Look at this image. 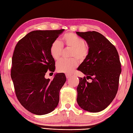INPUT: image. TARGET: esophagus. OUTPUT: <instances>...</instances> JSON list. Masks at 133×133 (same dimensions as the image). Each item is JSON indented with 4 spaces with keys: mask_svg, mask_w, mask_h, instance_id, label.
Returning a JSON list of instances; mask_svg holds the SVG:
<instances>
[{
    "mask_svg": "<svg viewBox=\"0 0 133 133\" xmlns=\"http://www.w3.org/2000/svg\"><path fill=\"white\" fill-rule=\"evenodd\" d=\"M71 76H72V75L66 74V78H69L70 77H71Z\"/></svg>",
    "mask_w": 133,
    "mask_h": 133,
    "instance_id": "1",
    "label": "esophagus"
}]
</instances>
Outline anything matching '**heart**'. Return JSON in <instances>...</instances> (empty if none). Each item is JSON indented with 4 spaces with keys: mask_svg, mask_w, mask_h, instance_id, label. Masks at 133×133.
I'll return each mask as SVG.
<instances>
[{
    "mask_svg": "<svg viewBox=\"0 0 133 133\" xmlns=\"http://www.w3.org/2000/svg\"><path fill=\"white\" fill-rule=\"evenodd\" d=\"M63 46L66 49H71L70 59H61L56 65L58 72L70 74L78 65L77 59L83 61L89 55V49L85 45L84 39L72 32H67L62 37V43L56 39L51 43L50 48V53L52 58L57 61L60 59L63 52Z\"/></svg>",
    "mask_w": 133,
    "mask_h": 133,
    "instance_id": "b5f03b06",
    "label": "heart"
}]
</instances>
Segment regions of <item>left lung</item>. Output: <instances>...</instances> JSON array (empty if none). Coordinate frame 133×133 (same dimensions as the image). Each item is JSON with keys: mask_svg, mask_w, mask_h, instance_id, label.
Instances as JSON below:
<instances>
[{"mask_svg": "<svg viewBox=\"0 0 133 133\" xmlns=\"http://www.w3.org/2000/svg\"><path fill=\"white\" fill-rule=\"evenodd\" d=\"M89 47L87 57L77 70L86 76L79 77L77 102L83 110L97 112L104 110L117 94L121 64L119 55L113 45L97 31L78 32ZM91 79L89 83L87 79Z\"/></svg>", "mask_w": 133, "mask_h": 133, "instance_id": "1", "label": "left lung"}]
</instances>
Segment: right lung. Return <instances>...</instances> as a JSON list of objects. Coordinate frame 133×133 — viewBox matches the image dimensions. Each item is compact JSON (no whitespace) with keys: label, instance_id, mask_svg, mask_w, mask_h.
I'll return each instance as SVG.
<instances>
[{"label":"right lung","instance_id":"1","mask_svg":"<svg viewBox=\"0 0 133 133\" xmlns=\"http://www.w3.org/2000/svg\"><path fill=\"white\" fill-rule=\"evenodd\" d=\"M64 30L32 31L15 46L11 70L15 94L22 105L34 114L50 113L58 104L65 75L57 74L52 80L45 75L48 70L55 72V61L50 48Z\"/></svg>","mask_w":133,"mask_h":133}]
</instances>
